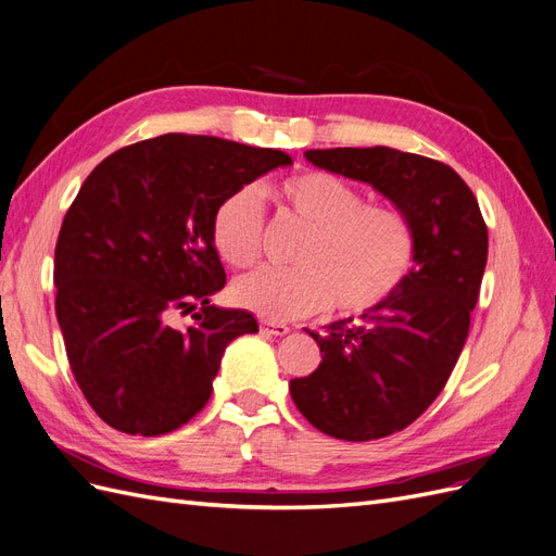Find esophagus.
I'll use <instances>...</instances> for the list:
<instances>
[{"mask_svg":"<svg viewBox=\"0 0 556 556\" xmlns=\"http://www.w3.org/2000/svg\"><path fill=\"white\" fill-rule=\"evenodd\" d=\"M289 330H291L289 326H286V324H277V320H261V332H265V334H277V337H281V334H286Z\"/></svg>","mask_w":556,"mask_h":556,"instance_id":"34e87169","label":"esophagus"}]
</instances>
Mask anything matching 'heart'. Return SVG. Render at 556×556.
<instances>
[{"label": "heart", "mask_w": 556, "mask_h": 556, "mask_svg": "<svg viewBox=\"0 0 556 556\" xmlns=\"http://www.w3.org/2000/svg\"><path fill=\"white\" fill-rule=\"evenodd\" d=\"M286 217L309 236L302 240L298 270L265 267L242 277L232 295L265 320L309 316L332 304L337 314L361 316L381 307L414 273L416 228L408 214L326 170H302L275 189ZM265 210L254 187H240L212 214L210 236L224 263L249 267L261 256Z\"/></svg>", "instance_id": "1"}]
</instances>
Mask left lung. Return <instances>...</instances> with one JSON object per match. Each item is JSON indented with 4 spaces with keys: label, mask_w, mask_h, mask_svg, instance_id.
Segmentation results:
<instances>
[{
    "label": "left lung",
    "mask_w": 556,
    "mask_h": 556,
    "mask_svg": "<svg viewBox=\"0 0 556 556\" xmlns=\"http://www.w3.org/2000/svg\"><path fill=\"white\" fill-rule=\"evenodd\" d=\"M314 166L371 185L416 228L414 273L361 324L309 332L320 365L289 390L324 434L371 441L402 432L451 379L488 263V226L467 182L437 159L392 148L304 152Z\"/></svg>",
    "instance_id": "1"
}]
</instances>
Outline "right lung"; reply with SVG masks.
<instances>
[{"mask_svg": "<svg viewBox=\"0 0 556 556\" xmlns=\"http://www.w3.org/2000/svg\"><path fill=\"white\" fill-rule=\"evenodd\" d=\"M289 154L166 134L105 156L83 182L55 247V312L76 383L124 434L159 437L201 414L232 339L258 332L210 298L226 286L212 214ZM192 314V326L176 320Z\"/></svg>", "mask_w": 556, "mask_h": 556, "instance_id": "obj_1", "label": "right lung"}]
</instances>
